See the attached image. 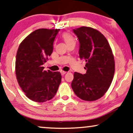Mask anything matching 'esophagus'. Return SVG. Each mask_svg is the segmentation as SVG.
<instances>
[{
  "label": "esophagus",
  "mask_w": 133,
  "mask_h": 133,
  "mask_svg": "<svg viewBox=\"0 0 133 133\" xmlns=\"http://www.w3.org/2000/svg\"><path fill=\"white\" fill-rule=\"evenodd\" d=\"M60 73H61V74L62 75H64V74H66V72H65V71H63V70H61Z\"/></svg>",
  "instance_id": "34e87169"
}]
</instances>
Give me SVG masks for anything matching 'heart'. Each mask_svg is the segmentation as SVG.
<instances>
[{
    "label": "heart",
    "mask_w": 133,
    "mask_h": 133,
    "mask_svg": "<svg viewBox=\"0 0 133 133\" xmlns=\"http://www.w3.org/2000/svg\"><path fill=\"white\" fill-rule=\"evenodd\" d=\"M63 38L65 41V42H66L67 45L72 44V43L75 44V42H76L75 39L74 38V37H73L70 33L65 32L64 34L63 35Z\"/></svg>",
    "instance_id": "heart-1"
}]
</instances>
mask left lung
I'll list each match as a JSON object with an SVG mask.
<instances>
[{"instance_id":"left-lung-1","label":"left lung","mask_w":133,"mask_h":133,"mask_svg":"<svg viewBox=\"0 0 133 133\" xmlns=\"http://www.w3.org/2000/svg\"><path fill=\"white\" fill-rule=\"evenodd\" d=\"M79 42V55L86 61V74L75 72L71 86L78 98L87 101H96L109 89L115 74V59L105 37L90 27L73 29Z\"/></svg>"}]
</instances>
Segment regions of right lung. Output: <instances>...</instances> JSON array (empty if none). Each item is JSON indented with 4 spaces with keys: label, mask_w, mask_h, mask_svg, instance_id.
Masks as SVG:
<instances>
[{
    "label": "right lung",
    "mask_w": 133,
    "mask_h": 133,
    "mask_svg": "<svg viewBox=\"0 0 133 133\" xmlns=\"http://www.w3.org/2000/svg\"><path fill=\"white\" fill-rule=\"evenodd\" d=\"M58 29H39L24 39L18 48L16 75L26 96L34 102H44L55 96L61 81L59 72L44 70L43 66L53 51Z\"/></svg>",
    "instance_id": "add662e5"
}]
</instances>
